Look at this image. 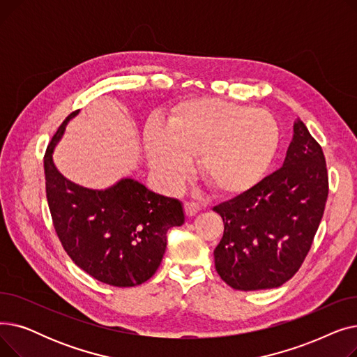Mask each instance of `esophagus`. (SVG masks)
<instances>
[{
    "mask_svg": "<svg viewBox=\"0 0 357 357\" xmlns=\"http://www.w3.org/2000/svg\"><path fill=\"white\" fill-rule=\"evenodd\" d=\"M183 210H185V214L188 218L197 215V213L199 211V207L195 204V202H185L183 204Z\"/></svg>",
    "mask_w": 357,
    "mask_h": 357,
    "instance_id": "esophagus-1",
    "label": "esophagus"
}]
</instances>
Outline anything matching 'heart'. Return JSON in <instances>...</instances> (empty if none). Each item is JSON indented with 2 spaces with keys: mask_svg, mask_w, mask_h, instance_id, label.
Here are the masks:
<instances>
[{
  "mask_svg": "<svg viewBox=\"0 0 357 357\" xmlns=\"http://www.w3.org/2000/svg\"><path fill=\"white\" fill-rule=\"evenodd\" d=\"M279 144L271 112L201 98L181 104L169 126L150 120L144 128L149 166L167 190H179L198 155V172L222 195L245 192L264 178Z\"/></svg>",
  "mask_w": 357,
  "mask_h": 357,
  "instance_id": "heart-1",
  "label": "heart"
}]
</instances>
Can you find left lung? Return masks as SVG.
<instances>
[{
    "label": "left lung",
    "mask_w": 357,
    "mask_h": 357,
    "mask_svg": "<svg viewBox=\"0 0 357 357\" xmlns=\"http://www.w3.org/2000/svg\"><path fill=\"white\" fill-rule=\"evenodd\" d=\"M327 197L323 149L296 120L282 167L213 208L224 222L214 250L220 278L238 291L285 284L311 249Z\"/></svg>",
    "instance_id": "1"
}]
</instances>
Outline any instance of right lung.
<instances>
[{
    "label": "right lung",
    "instance_id": "obj_1",
    "mask_svg": "<svg viewBox=\"0 0 357 357\" xmlns=\"http://www.w3.org/2000/svg\"><path fill=\"white\" fill-rule=\"evenodd\" d=\"M78 112L65 119L45 155L46 197L56 234L75 265L100 282L140 285L160 265L167 230L183 224L182 204L130 178L100 191L66 179L52 155Z\"/></svg>",
    "mask_w": 357,
    "mask_h": 357
}]
</instances>
